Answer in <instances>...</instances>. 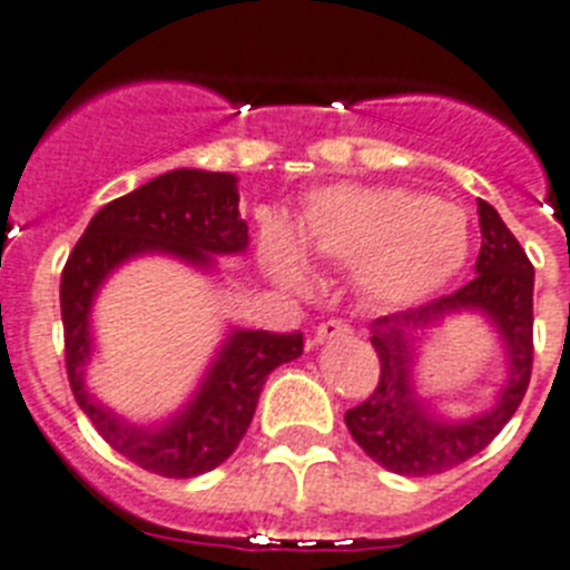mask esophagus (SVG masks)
I'll use <instances>...</instances> for the list:
<instances>
[{"instance_id":"34e87169","label":"esophagus","mask_w":570,"mask_h":570,"mask_svg":"<svg viewBox=\"0 0 570 570\" xmlns=\"http://www.w3.org/2000/svg\"><path fill=\"white\" fill-rule=\"evenodd\" d=\"M350 333V324L341 318H330L324 321V324H318V330H315L313 335V344H324V341L330 338H338V335H346Z\"/></svg>"}]
</instances>
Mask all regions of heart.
<instances>
[{"instance_id":"obj_1","label":"heart","mask_w":570,"mask_h":570,"mask_svg":"<svg viewBox=\"0 0 570 570\" xmlns=\"http://www.w3.org/2000/svg\"><path fill=\"white\" fill-rule=\"evenodd\" d=\"M298 237L278 215L261 224V252L275 278L306 286L309 257L358 266L379 301L404 304L448 284L468 261V215L448 200L399 186H333L309 197Z\"/></svg>"}]
</instances>
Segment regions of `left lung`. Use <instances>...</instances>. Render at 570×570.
Returning <instances> with one entry per match:
<instances>
[{"label":"left lung","mask_w":570,"mask_h":570,"mask_svg":"<svg viewBox=\"0 0 570 570\" xmlns=\"http://www.w3.org/2000/svg\"><path fill=\"white\" fill-rule=\"evenodd\" d=\"M482 249L476 278L407 313L370 324L381 361L379 387L367 402L346 410V430L381 468L402 476H433L476 456L511 422L533 370V266L491 203L479 200ZM459 312H482L500 330L509 353V381L491 411L462 423L429 413L412 390L414 341L424 328Z\"/></svg>","instance_id":"8db88e82"}]
</instances>
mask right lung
<instances>
[{"label":"right lung","mask_w":570,"mask_h":570,"mask_svg":"<svg viewBox=\"0 0 570 570\" xmlns=\"http://www.w3.org/2000/svg\"><path fill=\"white\" fill-rule=\"evenodd\" d=\"M237 200L235 175L203 168L166 171L91 217L59 281L73 399L117 453L157 476L191 479L224 464L249 430L266 375L304 353V335L232 330L186 407L160 428H137L86 387L91 304L102 281L137 255L160 252L197 269H209L215 255H244L249 229Z\"/></svg>","instance_id":"1"}]
</instances>
